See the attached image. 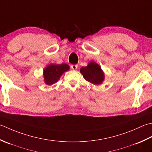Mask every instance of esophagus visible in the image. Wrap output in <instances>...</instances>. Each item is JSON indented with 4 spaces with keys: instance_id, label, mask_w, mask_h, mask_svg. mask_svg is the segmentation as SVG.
<instances>
[{
    "instance_id": "esophagus-1",
    "label": "esophagus",
    "mask_w": 152,
    "mask_h": 152,
    "mask_svg": "<svg viewBox=\"0 0 152 152\" xmlns=\"http://www.w3.org/2000/svg\"><path fill=\"white\" fill-rule=\"evenodd\" d=\"M77 65H72V66H71V67H72V69L73 70H76L77 69Z\"/></svg>"
}]
</instances>
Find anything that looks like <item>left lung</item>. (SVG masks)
<instances>
[{"label":"left lung","instance_id":"left-lung-1","mask_svg":"<svg viewBox=\"0 0 152 152\" xmlns=\"http://www.w3.org/2000/svg\"><path fill=\"white\" fill-rule=\"evenodd\" d=\"M84 79L95 85H101L105 79V75L101 67L96 62L91 61L86 67H82L80 69Z\"/></svg>","mask_w":152,"mask_h":152}]
</instances>
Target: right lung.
<instances>
[{"label": "right lung", "instance_id": "obj_1", "mask_svg": "<svg viewBox=\"0 0 152 152\" xmlns=\"http://www.w3.org/2000/svg\"><path fill=\"white\" fill-rule=\"evenodd\" d=\"M69 70V65L66 64H51L43 70L44 82L46 85H52L57 83L63 73Z\"/></svg>", "mask_w": 152, "mask_h": 152}]
</instances>
